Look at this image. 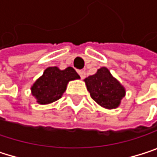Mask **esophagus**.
<instances>
[{
	"label": "esophagus",
	"instance_id": "esophagus-1",
	"mask_svg": "<svg viewBox=\"0 0 157 157\" xmlns=\"http://www.w3.org/2000/svg\"><path fill=\"white\" fill-rule=\"evenodd\" d=\"M78 74L80 75V77L82 78V79H84V78L86 77V71H83V70L78 71Z\"/></svg>",
	"mask_w": 157,
	"mask_h": 157
}]
</instances>
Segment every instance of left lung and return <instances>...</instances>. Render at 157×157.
<instances>
[{
    "instance_id": "obj_1",
    "label": "left lung",
    "mask_w": 157,
    "mask_h": 157,
    "mask_svg": "<svg viewBox=\"0 0 157 157\" xmlns=\"http://www.w3.org/2000/svg\"><path fill=\"white\" fill-rule=\"evenodd\" d=\"M85 82L92 99L106 109L117 108L125 95L124 87L106 67L100 68L96 74L86 78Z\"/></svg>"
}]
</instances>
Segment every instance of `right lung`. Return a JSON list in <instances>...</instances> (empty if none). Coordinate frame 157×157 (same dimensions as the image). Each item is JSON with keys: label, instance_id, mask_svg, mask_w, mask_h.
I'll use <instances>...</instances> for the list:
<instances>
[{"label": "right lung", "instance_id": "1", "mask_svg": "<svg viewBox=\"0 0 157 157\" xmlns=\"http://www.w3.org/2000/svg\"><path fill=\"white\" fill-rule=\"evenodd\" d=\"M79 78L80 76L72 67H68L62 71L57 67H48L33 85L32 95L39 104L52 103L60 98L69 81Z\"/></svg>", "mask_w": 157, "mask_h": 157}]
</instances>
